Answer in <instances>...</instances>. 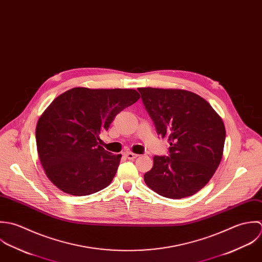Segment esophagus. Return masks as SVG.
Instances as JSON below:
<instances>
[{
    "mask_svg": "<svg viewBox=\"0 0 262 262\" xmlns=\"http://www.w3.org/2000/svg\"><path fill=\"white\" fill-rule=\"evenodd\" d=\"M124 156L127 158V159H129V160H134V159L139 157V155L134 154V153H132V152H127V153H125V154H124Z\"/></svg>",
    "mask_w": 262,
    "mask_h": 262,
    "instance_id": "esophagus-1",
    "label": "esophagus"
}]
</instances>
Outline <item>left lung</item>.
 Instances as JSON below:
<instances>
[{
	"label": "left lung",
	"instance_id": "1",
	"mask_svg": "<svg viewBox=\"0 0 262 262\" xmlns=\"http://www.w3.org/2000/svg\"><path fill=\"white\" fill-rule=\"evenodd\" d=\"M158 135L168 138L169 156H155L146 184L172 200L193 195L219 167L226 139L220 115L207 100L181 89L139 88Z\"/></svg>",
	"mask_w": 262,
	"mask_h": 262
}]
</instances>
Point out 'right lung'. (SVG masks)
<instances>
[{
	"instance_id": "right-lung-1",
	"label": "right lung",
	"mask_w": 262,
	"mask_h": 262,
	"mask_svg": "<svg viewBox=\"0 0 262 262\" xmlns=\"http://www.w3.org/2000/svg\"><path fill=\"white\" fill-rule=\"evenodd\" d=\"M134 89L77 87L57 96L36 125L38 157L48 178L61 191L83 196L108 186L121 155L99 145L116 114L136 103Z\"/></svg>"
}]
</instances>
